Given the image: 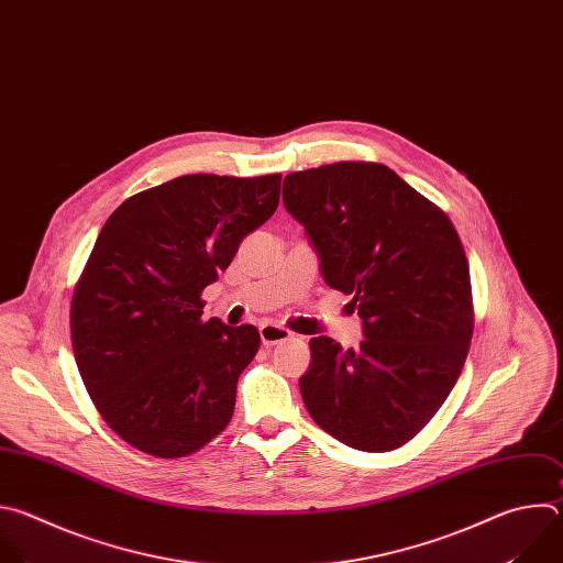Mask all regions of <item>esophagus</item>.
<instances>
[{
    "mask_svg": "<svg viewBox=\"0 0 563 563\" xmlns=\"http://www.w3.org/2000/svg\"><path fill=\"white\" fill-rule=\"evenodd\" d=\"M260 336H262V344L266 349H273L277 344H284L288 340H292V332L279 323H273V321H266L260 325Z\"/></svg>",
    "mask_w": 563,
    "mask_h": 563,
    "instance_id": "34e87169",
    "label": "esophagus"
}]
</instances>
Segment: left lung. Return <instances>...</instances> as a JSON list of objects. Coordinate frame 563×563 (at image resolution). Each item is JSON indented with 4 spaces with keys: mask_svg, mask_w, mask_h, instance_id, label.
<instances>
[{
    "mask_svg": "<svg viewBox=\"0 0 563 563\" xmlns=\"http://www.w3.org/2000/svg\"><path fill=\"white\" fill-rule=\"evenodd\" d=\"M284 206L303 223L321 275L353 295L357 351L310 340L299 379L319 428L366 453L408 443L457 384L475 325L468 260L448 214L375 162L290 173Z\"/></svg>",
    "mask_w": 563,
    "mask_h": 563,
    "instance_id": "obj_1",
    "label": "left lung"
}]
</instances>
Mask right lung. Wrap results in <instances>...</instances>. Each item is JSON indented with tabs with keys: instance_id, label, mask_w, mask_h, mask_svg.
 I'll return each instance as SVG.
<instances>
[{
	"instance_id": "right-lung-1",
	"label": "right lung",
	"mask_w": 563,
	"mask_h": 563,
	"mask_svg": "<svg viewBox=\"0 0 563 563\" xmlns=\"http://www.w3.org/2000/svg\"><path fill=\"white\" fill-rule=\"evenodd\" d=\"M282 175H184L112 212L75 284L70 340L103 417L142 453L177 460L229 426L255 325L201 317V290L277 210Z\"/></svg>"
}]
</instances>
